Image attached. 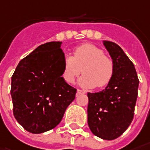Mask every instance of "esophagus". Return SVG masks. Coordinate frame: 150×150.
I'll list each match as a JSON object with an SVG mask.
<instances>
[{"label":"esophagus","instance_id":"1","mask_svg":"<svg viewBox=\"0 0 150 150\" xmlns=\"http://www.w3.org/2000/svg\"><path fill=\"white\" fill-rule=\"evenodd\" d=\"M80 94H86V91H82V90L78 89V90H77V95H80Z\"/></svg>","mask_w":150,"mask_h":150}]
</instances>
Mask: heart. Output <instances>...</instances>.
Here are the masks:
<instances>
[{
  "instance_id": "obj_1",
  "label": "heart",
  "mask_w": 150,
  "mask_h": 150,
  "mask_svg": "<svg viewBox=\"0 0 150 150\" xmlns=\"http://www.w3.org/2000/svg\"><path fill=\"white\" fill-rule=\"evenodd\" d=\"M82 72L79 84L85 88L105 87L114 75L113 61L94 44L84 43L77 46L73 56L65 55L63 59L62 77L71 84Z\"/></svg>"
}]
</instances>
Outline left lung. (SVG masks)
Wrapping results in <instances>:
<instances>
[{"instance_id":"8db88e82","label":"left lung","mask_w":150,"mask_h":150,"mask_svg":"<svg viewBox=\"0 0 150 150\" xmlns=\"http://www.w3.org/2000/svg\"><path fill=\"white\" fill-rule=\"evenodd\" d=\"M114 63V75L101 91L88 93V125L92 134L112 140L123 134L134 115L139 81L134 64L120 47L104 41Z\"/></svg>"}]
</instances>
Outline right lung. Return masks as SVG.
Wrapping results in <instances>:
<instances>
[{
    "instance_id": "right-lung-1",
    "label": "right lung",
    "mask_w": 150,
    "mask_h": 150,
    "mask_svg": "<svg viewBox=\"0 0 150 150\" xmlns=\"http://www.w3.org/2000/svg\"><path fill=\"white\" fill-rule=\"evenodd\" d=\"M61 43L49 42L38 46L19 62L11 76L14 117L32 134L55 127L75 98L76 89L62 77L64 54Z\"/></svg>"
}]
</instances>
